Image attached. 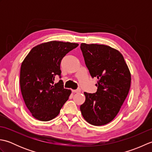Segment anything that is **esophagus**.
Listing matches in <instances>:
<instances>
[{
  "label": "esophagus",
  "instance_id": "obj_1",
  "mask_svg": "<svg viewBox=\"0 0 152 152\" xmlns=\"http://www.w3.org/2000/svg\"><path fill=\"white\" fill-rule=\"evenodd\" d=\"M80 91H81V89H76V90H74V89L72 90V92L73 93H80Z\"/></svg>",
  "mask_w": 152,
  "mask_h": 152
}]
</instances>
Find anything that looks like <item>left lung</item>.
Returning <instances> with one entry per match:
<instances>
[{
  "instance_id": "8db88e82",
  "label": "left lung",
  "mask_w": 152,
  "mask_h": 152,
  "mask_svg": "<svg viewBox=\"0 0 152 152\" xmlns=\"http://www.w3.org/2000/svg\"><path fill=\"white\" fill-rule=\"evenodd\" d=\"M80 48L92 78L96 77L97 91L84 92L80 106L82 116L89 124L101 126L114 119L129 91L131 76L122 54L103 44L82 43Z\"/></svg>"
}]
</instances>
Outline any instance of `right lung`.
Wrapping results in <instances>:
<instances>
[{"mask_svg":"<svg viewBox=\"0 0 152 152\" xmlns=\"http://www.w3.org/2000/svg\"><path fill=\"white\" fill-rule=\"evenodd\" d=\"M78 44L50 41L34 47L21 63L20 88L27 108L38 120L48 121L59 115L71 90L64 89L61 78L63 58Z\"/></svg>","mask_w":152,"mask_h":152,"instance_id":"right-lung-1","label":"right lung"}]
</instances>
